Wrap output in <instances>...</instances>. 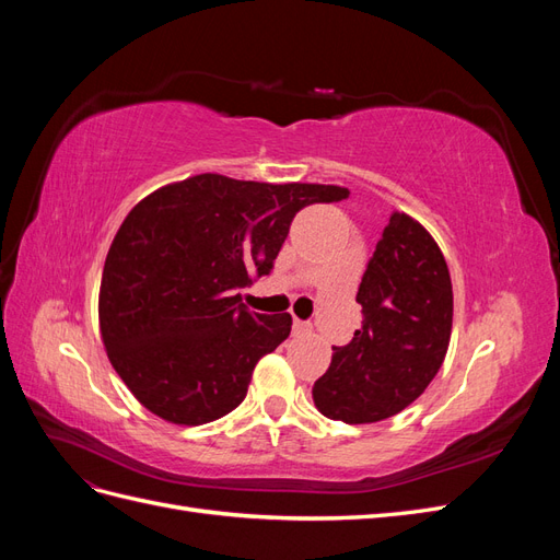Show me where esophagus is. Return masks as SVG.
<instances>
[{
  "mask_svg": "<svg viewBox=\"0 0 560 560\" xmlns=\"http://www.w3.org/2000/svg\"><path fill=\"white\" fill-rule=\"evenodd\" d=\"M311 331H313V327L308 325V322H303V319H294V334H296V336L311 334Z\"/></svg>",
  "mask_w": 560,
  "mask_h": 560,
  "instance_id": "esophagus-1",
  "label": "esophagus"
}]
</instances>
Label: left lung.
<instances>
[{
	"label": "left lung",
	"mask_w": 560,
	"mask_h": 560,
	"mask_svg": "<svg viewBox=\"0 0 560 560\" xmlns=\"http://www.w3.org/2000/svg\"><path fill=\"white\" fill-rule=\"evenodd\" d=\"M362 327L334 348L313 385L322 416L348 425L404 411L442 369L453 327V287L442 249L404 212L389 214L362 276Z\"/></svg>",
	"instance_id": "1"
}]
</instances>
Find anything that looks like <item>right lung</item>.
<instances>
[{
  "label": "right lung",
  "instance_id": "obj_1",
  "mask_svg": "<svg viewBox=\"0 0 560 560\" xmlns=\"http://www.w3.org/2000/svg\"><path fill=\"white\" fill-rule=\"evenodd\" d=\"M350 191L196 175L142 198L107 252L100 334L144 409L175 425L231 413L292 315L249 313L235 290L268 276L294 214Z\"/></svg>",
  "mask_w": 560,
  "mask_h": 560
}]
</instances>
